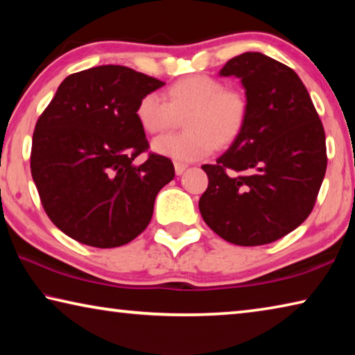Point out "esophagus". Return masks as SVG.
<instances>
[{
	"label": "esophagus",
	"mask_w": 355,
	"mask_h": 355,
	"mask_svg": "<svg viewBox=\"0 0 355 355\" xmlns=\"http://www.w3.org/2000/svg\"><path fill=\"white\" fill-rule=\"evenodd\" d=\"M173 167H175V173H177V175H182V173H183L186 169H188V166L183 164V163H175V166H173Z\"/></svg>",
	"instance_id": "34e87169"
}]
</instances>
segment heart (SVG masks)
<instances>
[{
  "instance_id": "1",
  "label": "heart",
  "mask_w": 355,
  "mask_h": 355,
  "mask_svg": "<svg viewBox=\"0 0 355 355\" xmlns=\"http://www.w3.org/2000/svg\"><path fill=\"white\" fill-rule=\"evenodd\" d=\"M184 116V133L159 136L152 142L153 152L182 163L197 161L238 139L248 117V100L236 89L207 75L186 76L167 91V101L148 92L137 101L136 119L150 135L173 128Z\"/></svg>"
}]
</instances>
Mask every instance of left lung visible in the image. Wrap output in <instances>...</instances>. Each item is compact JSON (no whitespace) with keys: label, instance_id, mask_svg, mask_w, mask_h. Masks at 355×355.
I'll use <instances>...</instances> for the list:
<instances>
[{"label":"left lung","instance_id":"1","mask_svg":"<svg viewBox=\"0 0 355 355\" xmlns=\"http://www.w3.org/2000/svg\"><path fill=\"white\" fill-rule=\"evenodd\" d=\"M219 75L241 80L248 117L227 152L202 166L208 188L200 214L228 243L269 244L313 209L326 175V135L304 83L285 64L248 51Z\"/></svg>","mask_w":355,"mask_h":355}]
</instances>
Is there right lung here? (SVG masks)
<instances>
[{
    "label": "right lung",
    "instance_id": "add662e5",
    "mask_svg": "<svg viewBox=\"0 0 355 355\" xmlns=\"http://www.w3.org/2000/svg\"><path fill=\"white\" fill-rule=\"evenodd\" d=\"M164 83L123 65H98L65 78L33 135L31 173L59 230L92 248L123 245L146 230L156 194L175 169L148 153L136 106Z\"/></svg>",
    "mask_w": 355,
    "mask_h": 355
}]
</instances>
